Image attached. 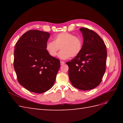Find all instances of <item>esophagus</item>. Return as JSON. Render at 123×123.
<instances>
[{
	"instance_id": "1",
	"label": "esophagus",
	"mask_w": 123,
	"mask_h": 123,
	"mask_svg": "<svg viewBox=\"0 0 123 123\" xmlns=\"http://www.w3.org/2000/svg\"><path fill=\"white\" fill-rule=\"evenodd\" d=\"M65 64V62H64L61 61V65H64V64Z\"/></svg>"
}]
</instances>
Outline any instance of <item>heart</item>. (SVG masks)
Wrapping results in <instances>:
<instances>
[{
  "instance_id": "1",
  "label": "heart",
  "mask_w": 123,
  "mask_h": 123,
  "mask_svg": "<svg viewBox=\"0 0 123 123\" xmlns=\"http://www.w3.org/2000/svg\"><path fill=\"white\" fill-rule=\"evenodd\" d=\"M83 47L82 38L68 32L59 33L55 36L53 42L49 41L46 44V50L52 57L56 56L61 48L58 56L62 59L76 56L81 52Z\"/></svg>"
}]
</instances>
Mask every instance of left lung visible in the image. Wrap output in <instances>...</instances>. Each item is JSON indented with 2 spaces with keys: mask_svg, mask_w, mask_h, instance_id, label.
I'll use <instances>...</instances> for the list:
<instances>
[{
  "mask_svg": "<svg viewBox=\"0 0 123 123\" xmlns=\"http://www.w3.org/2000/svg\"><path fill=\"white\" fill-rule=\"evenodd\" d=\"M80 31L84 38L81 52L66 64L69 77L74 87L89 90L99 85L106 71L107 50L102 38L94 31L86 28Z\"/></svg>",
  "mask_w": 123,
  "mask_h": 123,
  "instance_id": "1",
  "label": "left lung"
}]
</instances>
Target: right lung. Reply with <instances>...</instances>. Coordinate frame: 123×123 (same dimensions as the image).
Instances as JSON below:
<instances>
[{
	"mask_svg": "<svg viewBox=\"0 0 123 123\" xmlns=\"http://www.w3.org/2000/svg\"><path fill=\"white\" fill-rule=\"evenodd\" d=\"M49 33L29 30L17 41L14 68L19 83L29 91L42 93L54 85L61 63L46 50Z\"/></svg>",
	"mask_w": 123,
	"mask_h": 123,
	"instance_id": "right-lung-1",
	"label": "right lung"
}]
</instances>
